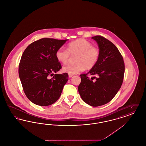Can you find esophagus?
<instances>
[{"label":"esophagus","mask_w":146,"mask_h":146,"mask_svg":"<svg viewBox=\"0 0 146 146\" xmlns=\"http://www.w3.org/2000/svg\"><path fill=\"white\" fill-rule=\"evenodd\" d=\"M73 76V74H68V76H69V78H72V77Z\"/></svg>","instance_id":"1"}]
</instances>
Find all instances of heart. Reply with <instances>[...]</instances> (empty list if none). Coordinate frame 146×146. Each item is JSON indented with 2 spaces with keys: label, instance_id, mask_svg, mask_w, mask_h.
Wrapping results in <instances>:
<instances>
[{
  "label": "heart",
  "instance_id": "obj_1",
  "mask_svg": "<svg viewBox=\"0 0 146 146\" xmlns=\"http://www.w3.org/2000/svg\"><path fill=\"white\" fill-rule=\"evenodd\" d=\"M57 60L63 64L68 62L70 55H76L75 65L67 64L62 68V70L70 74H76L86 69L92 68L97 63L100 56V50L92 46L90 42L84 39H78L70 42L67 50L61 47L56 52Z\"/></svg>",
  "mask_w": 146,
  "mask_h": 146
}]
</instances>
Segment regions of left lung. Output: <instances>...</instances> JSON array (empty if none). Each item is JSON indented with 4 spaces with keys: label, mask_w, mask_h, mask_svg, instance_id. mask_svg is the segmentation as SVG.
<instances>
[{
    "label": "left lung",
    "mask_w": 146,
    "mask_h": 146,
    "mask_svg": "<svg viewBox=\"0 0 146 146\" xmlns=\"http://www.w3.org/2000/svg\"><path fill=\"white\" fill-rule=\"evenodd\" d=\"M91 38L97 42L100 56L96 64L87 74L80 75L78 91L86 104L98 107L110 102L117 94L123 82L125 66L122 56L111 42L100 35ZM88 74L97 78L90 79Z\"/></svg>",
    "instance_id": "1"
}]
</instances>
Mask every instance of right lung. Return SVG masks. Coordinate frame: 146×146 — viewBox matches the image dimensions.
Here are the masks:
<instances>
[{"mask_svg":"<svg viewBox=\"0 0 146 146\" xmlns=\"http://www.w3.org/2000/svg\"><path fill=\"white\" fill-rule=\"evenodd\" d=\"M68 40L42 38L29 45L21 57L19 74L28 99L40 106L53 104L60 97L68 74H55L62 67L56 57V51Z\"/></svg>","mask_w":146,"mask_h":146,"instance_id":"1","label":"right lung"}]
</instances>
